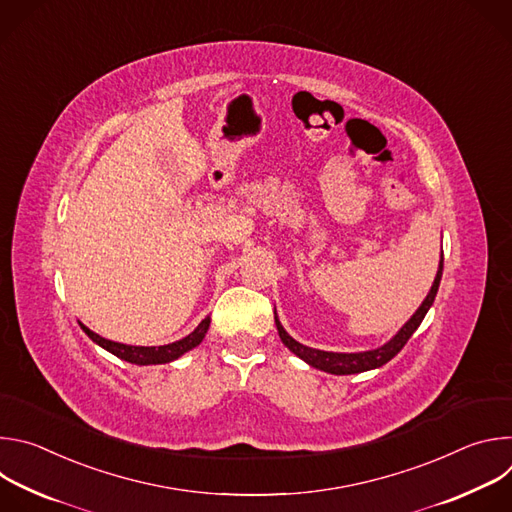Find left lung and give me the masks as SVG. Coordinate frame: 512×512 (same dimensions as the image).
Returning a JSON list of instances; mask_svg holds the SVG:
<instances>
[{"label": "left lung", "mask_w": 512, "mask_h": 512, "mask_svg": "<svg viewBox=\"0 0 512 512\" xmlns=\"http://www.w3.org/2000/svg\"><path fill=\"white\" fill-rule=\"evenodd\" d=\"M442 271H444V255L440 259V269H437V275L433 279V285L429 289L427 298L423 300V304L419 306V310L411 316V320L387 342L383 344L381 348L377 350H367V352H350V354H344V352H326V350H316V348H310V346H304L300 344L298 340L291 338L283 326L279 324L277 316H275V326H277V332H279V338L281 342L294 352L298 354L302 360H306L308 364H312V367L320 369V371H326V373H332V375H354V373H364V371H371V369H379L383 367L385 362H389L405 344L407 340L411 338V334L419 328L421 320L425 318L427 310L431 308L433 300H435V294H437V287H440V281H442Z\"/></svg>", "instance_id": "1"}]
</instances>
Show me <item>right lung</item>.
<instances>
[{"mask_svg":"<svg viewBox=\"0 0 512 512\" xmlns=\"http://www.w3.org/2000/svg\"><path fill=\"white\" fill-rule=\"evenodd\" d=\"M210 326V316H206L194 332H190L186 338L172 342V344H164V346H129V344H121V342H113L107 340L95 332H91L87 326L81 324V328L85 330V334L97 342L99 346H103L105 350H109L111 354H115L121 360H127L131 364H162V362H170L176 360L178 356H182L184 352L192 350L194 346H198L206 334Z\"/></svg>","mask_w":512,"mask_h":512,"instance_id":"obj_1","label":"right lung"}]
</instances>
